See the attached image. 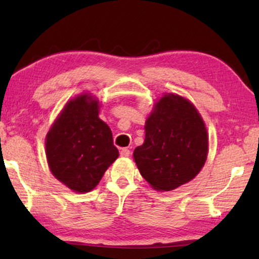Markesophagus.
<instances>
[{
	"label": "esophagus",
	"mask_w": 259,
	"mask_h": 259,
	"mask_svg": "<svg viewBox=\"0 0 259 259\" xmlns=\"http://www.w3.org/2000/svg\"><path fill=\"white\" fill-rule=\"evenodd\" d=\"M120 154H121V156H123V157H128V156H130L131 152L128 150V148H122V150L120 151Z\"/></svg>",
	"instance_id": "esophagus-1"
}]
</instances>
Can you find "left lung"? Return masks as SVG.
<instances>
[{
  "mask_svg": "<svg viewBox=\"0 0 259 259\" xmlns=\"http://www.w3.org/2000/svg\"><path fill=\"white\" fill-rule=\"evenodd\" d=\"M208 154V134L190 100L165 94L145 123V140L134 151L143 178L156 191H171L200 172Z\"/></svg>",
  "mask_w": 259,
  "mask_h": 259,
  "instance_id": "left-lung-1",
  "label": "left lung"
}]
</instances>
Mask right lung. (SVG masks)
<instances>
[{
	"instance_id": "right-lung-1",
	"label": "right lung",
	"mask_w": 259,
	"mask_h": 259,
	"mask_svg": "<svg viewBox=\"0 0 259 259\" xmlns=\"http://www.w3.org/2000/svg\"><path fill=\"white\" fill-rule=\"evenodd\" d=\"M90 94L71 99L51 125L46 154L54 176L77 193L93 191L119 156L109 126Z\"/></svg>"
}]
</instances>
